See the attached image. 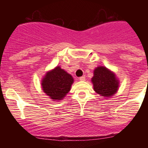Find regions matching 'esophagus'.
I'll return each instance as SVG.
<instances>
[{
  "instance_id": "esophagus-1",
  "label": "esophagus",
  "mask_w": 148,
  "mask_h": 148,
  "mask_svg": "<svg viewBox=\"0 0 148 148\" xmlns=\"http://www.w3.org/2000/svg\"><path fill=\"white\" fill-rule=\"evenodd\" d=\"M79 80H80V81H85V80H86V77H85V76H81V77L79 78Z\"/></svg>"
}]
</instances>
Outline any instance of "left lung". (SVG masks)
<instances>
[{"mask_svg":"<svg viewBox=\"0 0 148 148\" xmlns=\"http://www.w3.org/2000/svg\"><path fill=\"white\" fill-rule=\"evenodd\" d=\"M91 81L94 90L104 97H111L118 90L119 81L115 74L103 66L95 69Z\"/></svg>","mask_w":148,"mask_h":148,"instance_id":"1","label":"left lung"}]
</instances>
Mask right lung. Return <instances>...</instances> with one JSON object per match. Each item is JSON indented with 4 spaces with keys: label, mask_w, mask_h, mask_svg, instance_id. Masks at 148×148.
<instances>
[{
    "label": "right lung",
    "mask_w": 148,
    "mask_h": 148,
    "mask_svg": "<svg viewBox=\"0 0 148 148\" xmlns=\"http://www.w3.org/2000/svg\"><path fill=\"white\" fill-rule=\"evenodd\" d=\"M73 83L74 79L72 75L57 66L47 72L41 84L42 90L47 95L53 100L60 101L70 90Z\"/></svg>",
    "instance_id": "right-lung-1"
}]
</instances>
